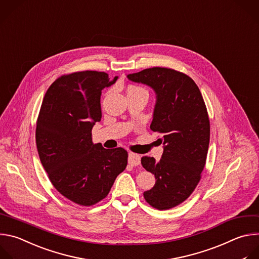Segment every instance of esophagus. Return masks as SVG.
I'll return each mask as SVG.
<instances>
[{
    "mask_svg": "<svg viewBox=\"0 0 259 259\" xmlns=\"http://www.w3.org/2000/svg\"><path fill=\"white\" fill-rule=\"evenodd\" d=\"M128 164L132 166H138L141 163V157L140 155L135 154V153H128V158H127Z\"/></svg>",
    "mask_w": 259,
    "mask_h": 259,
    "instance_id": "esophagus-1",
    "label": "esophagus"
}]
</instances>
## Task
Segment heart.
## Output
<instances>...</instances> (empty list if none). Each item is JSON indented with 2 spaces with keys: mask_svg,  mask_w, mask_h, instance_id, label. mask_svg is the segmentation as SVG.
<instances>
[{
  "mask_svg": "<svg viewBox=\"0 0 259 259\" xmlns=\"http://www.w3.org/2000/svg\"><path fill=\"white\" fill-rule=\"evenodd\" d=\"M137 90H143V89H141V88H139V87H136V85H131V87H128V89H127V92H130V91H137Z\"/></svg>",
  "mask_w": 259,
  "mask_h": 259,
  "instance_id": "1",
  "label": "heart"
}]
</instances>
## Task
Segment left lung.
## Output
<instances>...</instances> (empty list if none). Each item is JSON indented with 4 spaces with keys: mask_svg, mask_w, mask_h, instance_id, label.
I'll use <instances>...</instances> for the list:
<instances>
[{
    "mask_svg": "<svg viewBox=\"0 0 259 259\" xmlns=\"http://www.w3.org/2000/svg\"><path fill=\"white\" fill-rule=\"evenodd\" d=\"M127 78L156 95L150 127L161 135L163 154L159 161L148 156L141 160L156 180L144 198L154 208L169 209L184 202L200 181L210 138L207 110L195 81L182 72L153 67Z\"/></svg>",
    "mask_w": 259,
    "mask_h": 259,
    "instance_id": "1",
    "label": "left lung"
}]
</instances>
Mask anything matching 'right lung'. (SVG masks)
<instances>
[{
    "mask_svg": "<svg viewBox=\"0 0 259 259\" xmlns=\"http://www.w3.org/2000/svg\"><path fill=\"white\" fill-rule=\"evenodd\" d=\"M117 78L89 70L63 75L41 103L35 130L40 162L55 189L79 205L104 199L127 164L124 149L109 150L92 141V128L102 117V90Z\"/></svg>",
    "mask_w": 259,
    "mask_h": 259,
    "instance_id": "obj_1",
    "label": "right lung"
}]
</instances>
